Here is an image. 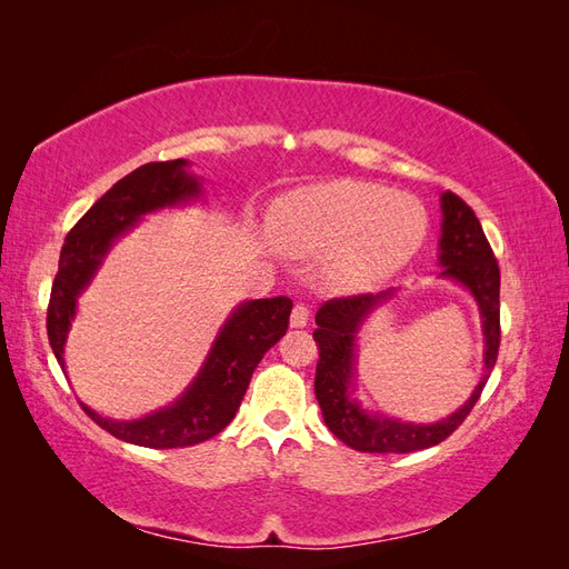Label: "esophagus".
<instances>
[{"label": "esophagus", "instance_id": "obj_1", "mask_svg": "<svg viewBox=\"0 0 569 569\" xmlns=\"http://www.w3.org/2000/svg\"><path fill=\"white\" fill-rule=\"evenodd\" d=\"M308 316H311V311H308V306L297 303L295 308H291L289 325H291V327H306V325H308Z\"/></svg>", "mask_w": 569, "mask_h": 569}]
</instances>
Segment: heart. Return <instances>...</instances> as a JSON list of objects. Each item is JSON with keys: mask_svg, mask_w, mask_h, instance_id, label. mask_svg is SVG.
<instances>
[{"mask_svg": "<svg viewBox=\"0 0 569 569\" xmlns=\"http://www.w3.org/2000/svg\"><path fill=\"white\" fill-rule=\"evenodd\" d=\"M425 234L418 199L356 180L295 189L270 213L274 247L303 261L325 258L322 280L341 291L389 280L418 253Z\"/></svg>", "mask_w": 569, "mask_h": 569, "instance_id": "b5f03b06", "label": "heart"}]
</instances>
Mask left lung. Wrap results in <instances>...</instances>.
<instances>
[{
	"label": "left lung",
	"mask_w": 569,
	"mask_h": 569,
	"mask_svg": "<svg viewBox=\"0 0 569 569\" xmlns=\"http://www.w3.org/2000/svg\"><path fill=\"white\" fill-rule=\"evenodd\" d=\"M441 237L439 266L443 280H453L472 295L485 335V372L472 396L449 418L437 422H408L389 418L385 412H368L353 399L356 375V339L360 325L368 320L377 306L391 301L396 289L380 295H358L327 301L318 316L313 339L320 349L316 368V399L320 403L325 425L347 446L363 453H410L429 449L451 437L462 420L470 416L481 389L496 366L498 343H501V272L493 258L475 211L458 194H441Z\"/></svg>",
	"instance_id": "obj_1"
}]
</instances>
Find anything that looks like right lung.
<instances>
[{
    "label": "right lung",
    "instance_id": "right-lung-1",
    "mask_svg": "<svg viewBox=\"0 0 569 569\" xmlns=\"http://www.w3.org/2000/svg\"><path fill=\"white\" fill-rule=\"evenodd\" d=\"M201 194V178L189 173V161L147 163L118 180L68 232L47 308L49 343L63 372V347L78 313V297L88 289L111 247L147 213L184 206ZM289 313L291 299L287 297L239 303L222 322L189 387L173 403L140 420H111L90 406H80L120 441L147 449H182L201 443L232 422L256 366L284 337Z\"/></svg>",
    "mask_w": 569,
    "mask_h": 569
}]
</instances>
